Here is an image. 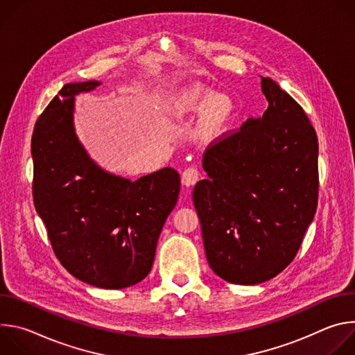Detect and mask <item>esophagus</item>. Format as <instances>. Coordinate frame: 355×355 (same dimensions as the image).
<instances>
[{
  "label": "esophagus",
  "instance_id": "obj_1",
  "mask_svg": "<svg viewBox=\"0 0 355 355\" xmlns=\"http://www.w3.org/2000/svg\"><path fill=\"white\" fill-rule=\"evenodd\" d=\"M199 180V170L196 167H188L182 171L181 174V182L187 187H191L193 184H196V181Z\"/></svg>",
  "mask_w": 355,
  "mask_h": 355
}]
</instances>
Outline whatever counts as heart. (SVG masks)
<instances>
[{
  "label": "heart",
  "mask_w": 355,
  "mask_h": 355,
  "mask_svg": "<svg viewBox=\"0 0 355 355\" xmlns=\"http://www.w3.org/2000/svg\"><path fill=\"white\" fill-rule=\"evenodd\" d=\"M173 110L177 116L205 111L204 130L211 135L219 130L227 119L230 103L226 96L214 95V92L207 88L191 87L175 98Z\"/></svg>",
  "instance_id": "1"
}]
</instances>
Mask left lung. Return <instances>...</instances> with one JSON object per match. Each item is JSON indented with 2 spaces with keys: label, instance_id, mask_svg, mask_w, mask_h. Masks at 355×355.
<instances>
[{
  "label": "left lung",
  "instance_id": "left-lung-1",
  "mask_svg": "<svg viewBox=\"0 0 355 355\" xmlns=\"http://www.w3.org/2000/svg\"><path fill=\"white\" fill-rule=\"evenodd\" d=\"M263 118L212 140L207 180L193 205L211 268L225 281L256 285L295 259L319 198V143L296 101L268 77Z\"/></svg>",
  "mask_w": 355,
  "mask_h": 355
}]
</instances>
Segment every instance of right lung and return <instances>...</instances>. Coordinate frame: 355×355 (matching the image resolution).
<instances>
[{
	"mask_svg": "<svg viewBox=\"0 0 355 355\" xmlns=\"http://www.w3.org/2000/svg\"><path fill=\"white\" fill-rule=\"evenodd\" d=\"M99 84H66L36 121L32 195L62 266L87 284L121 289L150 272L180 175L166 167L129 181L88 157L74 133V95Z\"/></svg>",
	"mask_w": 355,
	"mask_h": 355,
	"instance_id": "1",
	"label": "right lung"
}]
</instances>
